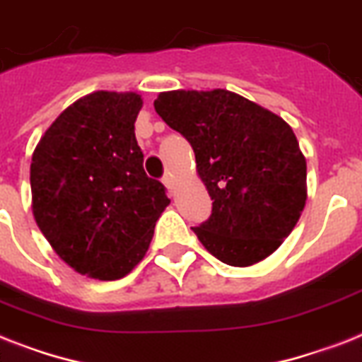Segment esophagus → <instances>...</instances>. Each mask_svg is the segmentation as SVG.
I'll return each instance as SVG.
<instances>
[{"mask_svg": "<svg viewBox=\"0 0 362 362\" xmlns=\"http://www.w3.org/2000/svg\"><path fill=\"white\" fill-rule=\"evenodd\" d=\"M163 184H165L169 189H173V187H175V176H173L171 173H167V175L163 176Z\"/></svg>", "mask_w": 362, "mask_h": 362, "instance_id": "34e87169", "label": "esophagus"}]
</instances>
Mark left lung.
I'll list each match as a JSON object with an SVG mask.
<instances>
[{
  "instance_id": "8db88e82",
  "label": "left lung",
  "mask_w": 362,
  "mask_h": 362,
  "mask_svg": "<svg viewBox=\"0 0 362 362\" xmlns=\"http://www.w3.org/2000/svg\"><path fill=\"white\" fill-rule=\"evenodd\" d=\"M154 107L189 141L214 201L193 227L204 249L236 267L277 251L307 201V161L290 124L225 89L160 93Z\"/></svg>"
}]
</instances>
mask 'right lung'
Segmentation results:
<instances>
[{"label": "right lung", "instance_id": "1", "mask_svg": "<svg viewBox=\"0 0 362 362\" xmlns=\"http://www.w3.org/2000/svg\"><path fill=\"white\" fill-rule=\"evenodd\" d=\"M137 93L96 90L76 100L40 137L31 160L38 228L74 272L117 281L148 251L169 204L148 178L135 139Z\"/></svg>", "mask_w": 362, "mask_h": 362}]
</instances>
